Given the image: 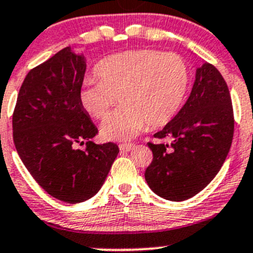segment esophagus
I'll list each match as a JSON object with an SVG mask.
<instances>
[{
    "label": "esophagus",
    "instance_id": "1",
    "mask_svg": "<svg viewBox=\"0 0 253 253\" xmlns=\"http://www.w3.org/2000/svg\"><path fill=\"white\" fill-rule=\"evenodd\" d=\"M120 150H124V152H129V150H132L134 148V144H132V143H121V144L119 145Z\"/></svg>",
    "mask_w": 253,
    "mask_h": 253
}]
</instances>
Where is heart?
Returning a JSON list of instances; mask_svg holds the SVG:
<instances>
[{"label":"heart","mask_w":253,"mask_h":253,"mask_svg":"<svg viewBox=\"0 0 253 253\" xmlns=\"http://www.w3.org/2000/svg\"><path fill=\"white\" fill-rule=\"evenodd\" d=\"M95 75L84 78L79 100L94 119H104L119 96L122 105L101 124L108 141H128L148 126L169 124L180 111L190 86V67L182 56L137 48L103 58Z\"/></svg>","instance_id":"1"}]
</instances>
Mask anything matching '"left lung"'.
I'll return each mask as SVG.
<instances>
[{"instance_id":"obj_1","label":"left lung","mask_w":253,"mask_h":253,"mask_svg":"<svg viewBox=\"0 0 253 253\" xmlns=\"http://www.w3.org/2000/svg\"><path fill=\"white\" fill-rule=\"evenodd\" d=\"M234 110L226 82L211 63L196 71L195 84L177 115L148 142L153 162L144 172L154 193L186 201L207 187L225 162L234 137Z\"/></svg>"}]
</instances>
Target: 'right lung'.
Wrapping results in <instances>:
<instances>
[{"label":"right lung","mask_w":253,"mask_h":253,"mask_svg":"<svg viewBox=\"0 0 253 253\" xmlns=\"http://www.w3.org/2000/svg\"><path fill=\"white\" fill-rule=\"evenodd\" d=\"M84 56L70 46L37 66L23 82L12 117L18 155L35 181L52 197L81 203L101 188L119 147L90 141L98 128L79 93ZM86 142V150L75 148Z\"/></svg>","instance_id":"obj_1"}]
</instances>
